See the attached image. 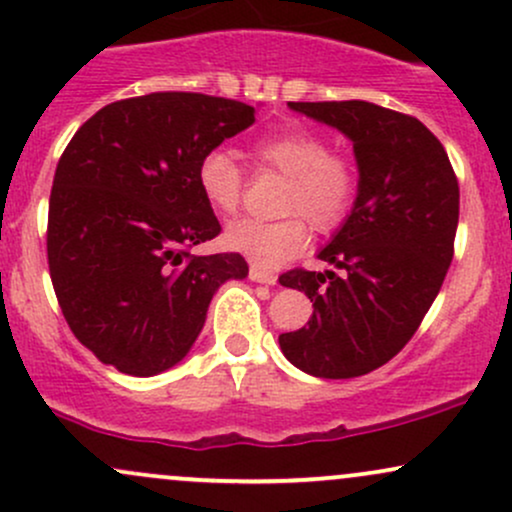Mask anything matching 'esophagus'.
<instances>
[{
	"mask_svg": "<svg viewBox=\"0 0 512 512\" xmlns=\"http://www.w3.org/2000/svg\"><path fill=\"white\" fill-rule=\"evenodd\" d=\"M250 279L257 281V284H267V286L276 284V274L264 272V269H260V267H250Z\"/></svg>",
	"mask_w": 512,
	"mask_h": 512,
	"instance_id": "1",
	"label": "esophagus"
}]
</instances>
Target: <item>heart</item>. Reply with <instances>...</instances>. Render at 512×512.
Returning a JSON list of instances; mask_svg holds the SVG:
<instances>
[{
	"label": "heart",
	"instance_id": "obj_1",
	"mask_svg": "<svg viewBox=\"0 0 512 512\" xmlns=\"http://www.w3.org/2000/svg\"><path fill=\"white\" fill-rule=\"evenodd\" d=\"M252 156L264 170L286 175L279 221L240 219L226 228V245L260 267H279L308 245V226L332 231L349 216L358 195V168L351 156L334 151L322 134L291 127L260 137ZM197 187L219 214H233L243 202L245 173L226 149L204 151L197 163Z\"/></svg>",
	"mask_w": 512,
	"mask_h": 512
}]
</instances>
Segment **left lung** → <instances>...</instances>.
<instances>
[{
    "mask_svg": "<svg viewBox=\"0 0 512 512\" xmlns=\"http://www.w3.org/2000/svg\"><path fill=\"white\" fill-rule=\"evenodd\" d=\"M354 142L358 195L320 260L337 272L291 269L308 325L279 334L284 356L315 378H358L385 366L419 330L455 252L460 187L443 144L416 117L366 101L289 103Z\"/></svg>",
    "mask_w": 512,
    "mask_h": 512,
    "instance_id": "8db88e82",
    "label": "left lung"
}]
</instances>
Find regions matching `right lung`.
Returning <instances> with one entry per match:
<instances>
[{
	"instance_id": "right-lung-1",
	"label": "right lung",
	"mask_w": 512,
	"mask_h": 512,
	"mask_svg": "<svg viewBox=\"0 0 512 512\" xmlns=\"http://www.w3.org/2000/svg\"><path fill=\"white\" fill-rule=\"evenodd\" d=\"M255 122V108L163 91L88 117L57 163L48 264L74 337L98 361L149 378L187 356L238 252L190 255L221 233L197 187L204 151Z\"/></svg>"
}]
</instances>
